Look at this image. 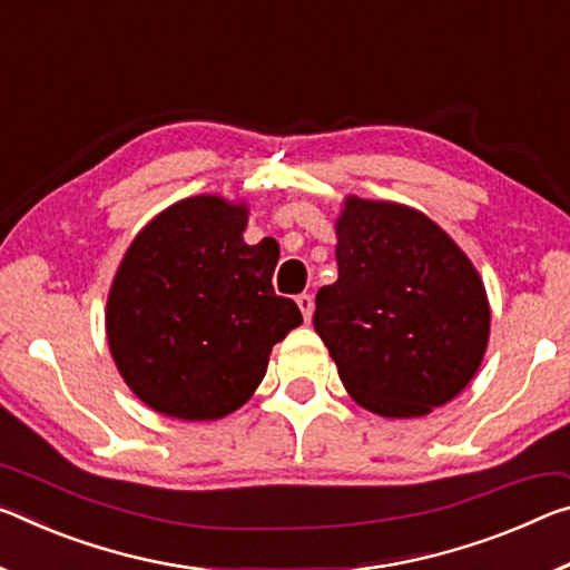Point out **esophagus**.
Returning a JSON list of instances; mask_svg holds the SVG:
<instances>
[{"mask_svg":"<svg viewBox=\"0 0 570 570\" xmlns=\"http://www.w3.org/2000/svg\"><path fill=\"white\" fill-rule=\"evenodd\" d=\"M296 306H299L302 309V317H304V322H309L312 320V312H314V299L309 294H299L296 296Z\"/></svg>","mask_w":570,"mask_h":570,"instance_id":"obj_1","label":"esophagus"}]
</instances>
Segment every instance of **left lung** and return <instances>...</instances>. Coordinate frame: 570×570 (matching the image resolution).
I'll use <instances>...</instances> for the list:
<instances>
[{
	"mask_svg": "<svg viewBox=\"0 0 570 570\" xmlns=\"http://www.w3.org/2000/svg\"><path fill=\"white\" fill-rule=\"evenodd\" d=\"M337 282L322 286L314 330L363 409L415 419L456 399L490 340L472 261L413 207L347 197Z\"/></svg>",
	"mask_w": 570,
	"mask_h": 570,
	"instance_id": "1",
	"label": "left lung"
}]
</instances>
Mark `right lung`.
I'll use <instances>...</instances> for the list:
<instances>
[{"label":"right lung","instance_id":"obj_1","mask_svg":"<svg viewBox=\"0 0 570 570\" xmlns=\"http://www.w3.org/2000/svg\"><path fill=\"white\" fill-rule=\"evenodd\" d=\"M248 210L200 195L167 207L126 250L108 294V347L126 385L165 415L213 421L264 381L302 324L271 284L278 248L243 240Z\"/></svg>","mask_w":570,"mask_h":570}]
</instances>
